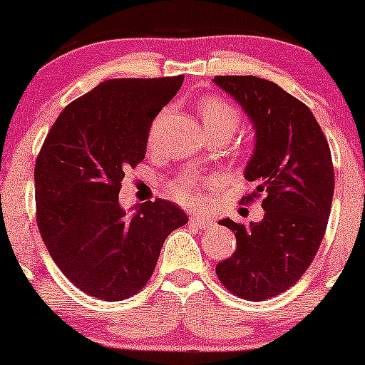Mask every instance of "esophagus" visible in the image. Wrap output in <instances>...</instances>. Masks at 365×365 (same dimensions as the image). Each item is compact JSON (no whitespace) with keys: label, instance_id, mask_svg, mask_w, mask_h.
<instances>
[{"label":"esophagus","instance_id":"1","mask_svg":"<svg viewBox=\"0 0 365 365\" xmlns=\"http://www.w3.org/2000/svg\"><path fill=\"white\" fill-rule=\"evenodd\" d=\"M190 223L197 226V228H200V230H209V228H212V226H215L212 220H209V217H206V216H192Z\"/></svg>","mask_w":365,"mask_h":365}]
</instances>
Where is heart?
<instances>
[{
    "mask_svg": "<svg viewBox=\"0 0 365 365\" xmlns=\"http://www.w3.org/2000/svg\"><path fill=\"white\" fill-rule=\"evenodd\" d=\"M200 118H202L204 128L207 133L212 132H226L230 137L233 135L240 121V113H238L232 104L221 101L216 98H207L200 103ZM211 180L200 178L197 175H180L171 182L170 190L175 199L182 204H195L199 200V188Z\"/></svg>",
    "mask_w": 365,
    "mask_h": 365,
    "instance_id": "heart-1",
    "label": "heart"
}]
</instances>
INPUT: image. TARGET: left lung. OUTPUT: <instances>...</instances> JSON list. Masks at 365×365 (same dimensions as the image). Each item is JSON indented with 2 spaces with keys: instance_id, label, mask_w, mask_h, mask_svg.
Returning a JSON list of instances; mask_svg holds the SVG:
<instances>
[{
  "instance_id": "8db88e82",
  "label": "left lung",
  "mask_w": 365,
  "mask_h": 365,
  "mask_svg": "<svg viewBox=\"0 0 365 365\" xmlns=\"http://www.w3.org/2000/svg\"><path fill=\"white\" fill-rule=\"evenodd\" d=\"M212 82L252 123L254 150L244 177L255 183L254 197L266 195L257 223L220 221L235 233L237 249L217 262L216 274L242 299L266 300L299 282L324 237L334 192L329 145L312 111L278 83L252 75Z\"/></svg>"
}]
</instances>
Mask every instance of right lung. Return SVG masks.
Returning a JSON list of instances; mask_svg holds the SVG:
<instances>
[{
  "mask_svg": "<svg viewBox=\"0 0 365 365\" xmlns=\"http://www.w3.org/2000/svg\"><path fill=\"white\" fill-rule=\"evenodd\" d=\"M183 75L111 78L70 103L36 161L37 225L49 255L78 290L118 302L156 267L166 237L188 221L158 199L132 215L120 206L121 180L145 156L149 128Z\"/></svg>",
  "mask_w": 365,
  "mask_h": 365,
  "instance_id": "obj_1",
  "label": "right lung"
}]
</instances>
